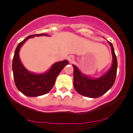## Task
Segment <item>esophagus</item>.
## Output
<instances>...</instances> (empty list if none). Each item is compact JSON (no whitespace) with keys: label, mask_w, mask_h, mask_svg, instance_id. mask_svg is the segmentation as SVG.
Instances as JSON below:
<instances>
[{"label":"esophagus","mask_w":133,"mask_h":133,"mask_svg":"<svg viewBox=\"0 0 133 133\" xmlns=\"http://www.w3.org/2000/svg\"><path fill=\"white\" fill-rule=\"evenodd\" d=\"M68 59H69V61H73L74 57H72V56H69V57H68Z\"/></svg>","instance_id":"esophagus-1"}]
</instances>
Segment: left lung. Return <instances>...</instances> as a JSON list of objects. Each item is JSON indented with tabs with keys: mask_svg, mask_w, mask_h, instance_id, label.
Masks as SVG:
<instances>
[{
	"mask_svg": "<svg viewBox=\"0 0 133 133\" xmlns=\"http://www.w3.org/2000/svg\"><path fill=\"white\" fill-rule=\"evenodd\" d=\"M111 48L112 61L111 66L107 72L98 78H91L81 72L77 66L74 68V88L78 93L89 98H98L107 92L112 87L116 78L117 71V59L113 46L108 41Z\"/></svg>",
	"mask_w": 133,
	"mask_h": 133,
	"instance_id": "left-lung-1",
	"label": "left lung"
}]
</instances>
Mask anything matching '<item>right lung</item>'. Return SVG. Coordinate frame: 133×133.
Returning a JSON list of instances; mask_svg holds the SVG:
<instances>
[{"label":"right lung","mask_w":133,"mask_h":133,"mask_svg":"<svg viewBox=\"0 0 133 133\" xmlns=\"http://www.w3.org/2000/svg\"><path fill=\"white\" fill-rule=\"evenodd\" d=\"M36 36H48V35L43 33L30 35L21 42L15 50L12 66L16 88L24 95L30 97H38L48 93L53 87L58 74L69 64L67 60L56 62L48 71L41 74H35L27 70L20 60V49L27 40Z\"/></svg>","instance_id":"obj_1"}]
</instances>
